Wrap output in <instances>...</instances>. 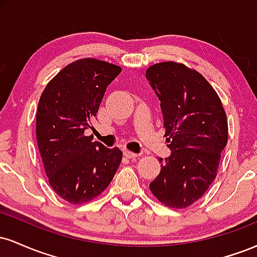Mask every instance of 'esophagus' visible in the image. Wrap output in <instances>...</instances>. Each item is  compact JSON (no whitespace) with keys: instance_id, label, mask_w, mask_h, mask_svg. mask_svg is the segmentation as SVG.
<instances>
[{"instance_id":"1","label":"esophagus","mask_w":257,"mask_h":257,"mask_svg":"<svg viewBox=\"0 0 257 257\" xmlns=\"http://www.w3.org/2000/svg\"><path fill=\"white\" fill-rule=\"evenodd\" d=\"M123 153H124V157H126V158H135V157H138V153H134V152L129 151V150H124V151H123Z\"/></svg>"}]
</instances>
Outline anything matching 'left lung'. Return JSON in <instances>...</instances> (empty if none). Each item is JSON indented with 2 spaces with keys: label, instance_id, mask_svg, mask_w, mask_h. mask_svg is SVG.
Masks as SVG:
<instances>
[{
  "label": "left lung",
  "instance_id": "obj_1",
  "mask_svg": "<svg viewBox=\"0 0 257 257\" xmlns=\"http://www.w3.org/2000/svg\"><path fill=\"white\" fill-rule=\"evenodd\" d=\"M146 78L161 101L170 156L150 184L164 205H192L216 178L228 140L226 112L217 93L196 70L175 61L150 66Z\"/></svg>",
  "mask_w": 257,
  "mask_h": 257
}]
</instances>
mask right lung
Masks as SVG:
<instances>
[{"label": "right lung", "mask_w": 257, "mask_h": 257, "mask_svg": "<svg viewBox=\"0 0 257 257\" xmlns=\"http://www.w3.org/2000/svg\"><path fill=\"white\" fill-rule=\"evenodd\" d=\"M120 71L107 61L79 59L49 81L38 101L36 138L44 170L53 190L71 204L104 192L122 161L118 147L85 137L106 88Z\"/></svg>", "instance_id": "right-lung-1"}]
</instances>
